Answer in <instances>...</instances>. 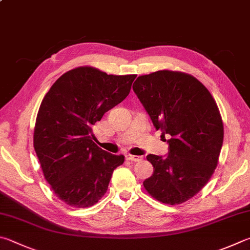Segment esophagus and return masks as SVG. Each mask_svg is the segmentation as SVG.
<instances>
[{
  "instance_id": "1",
  "label": "esophagus",
  "mask_w": 250,
  "mask_h": 250,
  "mask_svg": "<svg viewBox=\"0 0 250 250\" xmlns=\"http://www.w3.org/2000/svg\"><path fill=\"white\" fill-rule=\"evenodd\" d=\"M125 158L130 162H141L143 160V156H139V155H130V154H128V155H125Z\"/></svg>"
}]
</instances>
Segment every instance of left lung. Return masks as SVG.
<instances>
[{
	"label": "left lung",
	"instance_id": "8db88e82",
	"mask_svg": "<svg viewBox=\"0 0 250 250\" xmlns=\"http://www.w3.org/2000/svg\"><path fill=\"white\" fill-rule=\"evenodd\" d=\"M132 88L156 130L168 135V154H149L153 175L143 186L163 203L180 204L210 180L223 144V122L210 92L193 76L157 71L139 76Z\"/></svg>",
	"mask_w": 250,
	"mask_h": 250
}]
</instances>
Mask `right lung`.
I'll list each match as a JSON object with an SVG mask.
<instances>
[{"instance_id": "obj_1", "label": "right lung", "mask_w": 250, "mask_h": 250, "mask_svg": "<svg viewBox=\"0 0 250 250\" xmlns=\"http://www.w3.org/2000/svg\"><path fill=\"white\" fill-rule=\"evenodd\" d=\"M137 75H108L80 66L60 76L43 97L34 131V147L56 196L88 208L106 193L124 155L93 142L92 128L104 113L128 96Z\"/></svg>"}]
</instances>
